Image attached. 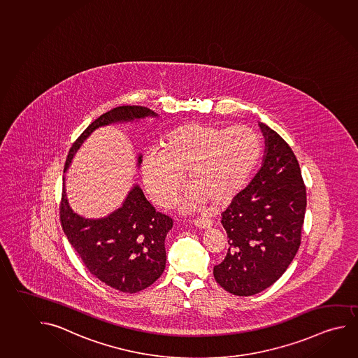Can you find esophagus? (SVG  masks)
<instances>
[{"instance_id": "esophagus-1", "label": "esophagus", "mask_w": 358, "mask_h": 358, "mask_svg": "<svg viewBox=\"0 0 358 358\" xmlns=\"http://www.w3.org/2000/svg\"><path fill=\"white\" fill-rule=\"evenodd\" d=\"M194 225L196 228H199V229H209L212 227L213 223L212 220H209V219L198 218L195 219Z\"/></svg>"}]
</instances>
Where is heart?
Instances as JSON below:
<instances>
[{"instance_id": "b5f03b06", "label": "heart", "mask_w": 358, "mask_h": 358, "mask_svg": "<svg viewBox=\"0 0 358 358\" xmlns=\"http://www.w3.org/2000/svg\"><path fill=\"white\" fill-rule=\"evenodd\" d=\"M261 155V139L252 127L189 122L165 135L162 152L145 154L141 176L155 206H169L176 199L187 173L193 190L190 204L206 200L225 206L245 188Z\"/></svg>"}]
</instances>
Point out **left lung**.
<instances>
[{
	"mask_svg": "<svg viewBox=\"0 0 358 358\" xmlns=\"http://www.w3.org/2000/svg\"><path fill=\"white\" fill-rule=\"evenodd\" d=\"M261 169L222 213L229 249L213 274L236 296H253L280 278L297 255L307 206L291 146L266 124Z\"/></svg>",
	"mask_w": 358,
	"mask_h": 358,
	"instance_id": "obj_1",
	"label": "left lung"
}]
</instances>
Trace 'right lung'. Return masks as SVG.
I'll return each mask as SVG.
<instances>
[{
	"mask_svg": "<svg viewBox=\"0 0 358 358\" xmlns=\"http://www.w3.org/2000/svg\"><path fill=\"white\" fill-rule=\"evenodd\" d=\"M159 117L144 106H119L86 127L71 146L64 173L91 134L114 124ZM141 154L138 163L141 164ZM61 227L87 271L116 291L136 293L152 285L163 274L166 263L165 236L173 228L168 215L155 212L138 184L127 193L122 206L103 218H85L73 212L64 189L60 204Z\"/></svg>",
	"mask_w": 358,
	"mask_h": 358,
	"instance_id": "right-lung-1",
	"label": "right lung"
}]
</instances>
